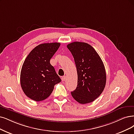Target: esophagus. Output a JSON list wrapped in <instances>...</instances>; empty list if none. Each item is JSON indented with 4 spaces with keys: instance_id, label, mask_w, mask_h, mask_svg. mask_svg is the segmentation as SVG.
I'll use <instances>...</instances> for the list:
<instances>
[{
    "instance_id": "1",
    "label": "esophagus",
    "mask_w": 134,
    "mask_h": 134,
    "mask_svg": "<svg viewBox=\"0 0 134 134\" xmlns=\"http://www.w3.org/2000/svg\"><path fill=\"white\" fill-rule=\"evenodd\" d=\"M61 80L62 81H65L66 80V76H63L61 77Z\"/></svg>"
}]
</instances>
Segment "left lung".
<instances>
[{"mask_svg":"<svg viewBox=\"0 0 134 134\" xmlns=\"http://www.w3.org/2000/svg\"><path fill=\"white\" fill-rule=\"evenodd\" d=\"M76 63L78 81L71 92L75 99L81 104L91 103L99 97L105 88L106 72L101 58L87 43L73 42L67 46Z\"/></svg>","mask_w":134,"mask_h":134,"instance_id":"left-lung-1","label":"left lung"}]
</instances>
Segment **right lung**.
I'll use <instances>...</instances> for the list:
<instances>
[{
  "label": "right lung",
  "mask_w": 134,
  "mask_h": 134,
  "mask_svg": "<svg viewBox=\"0 0 134 134\" xmlns=\"http://www.w3.org/2000/svg\"><path fill=\"white\" fill-rule=\"evenodd\" d=\"M60 43L39 44L30 52L23 64L20 84L24 93L36 102L46 99L54 86L61 81L50 59L57 51Z\"/></svg>",
  "instance_id": "1"
}]
</instances>
